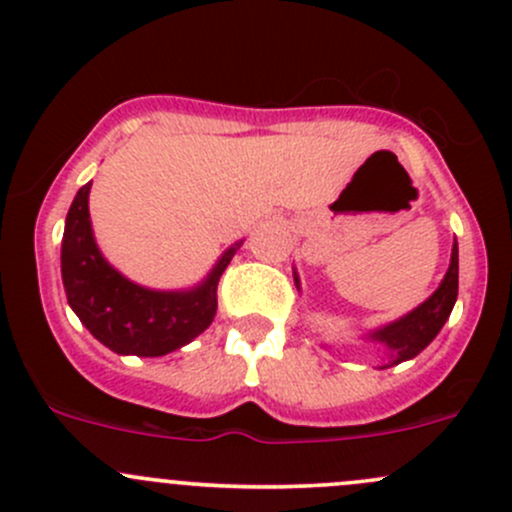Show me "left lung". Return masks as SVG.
Returning <instances> with one entry per match:
<instances>
[{
  "label": "left lung",
  "mask_w": 512,
  "mask_h": 512,
  "mask_svg": "<svg viewBox=\"0 0 512 512\" xmlns=\"http://www.w3.org/2000/svg\"><path fill=\"white\" fill-rule=\"evenodd\" d=\"M294 282H297L299 289L297 274H294ZM456 294H459V245L454 240V247H451V265L446 270L444 279H441L437 292L424 301V304H419L417 309H412L410 314L402 316V319L368 333V338L385 343V348L390 351V360H387V365H383V368H392V365L402 363V360L414 358V355L422 353L437 338L441 326L446 324L451 309H454Z\"/></svg>",
  "instance_id": "8db88e82"
}]
</instances>
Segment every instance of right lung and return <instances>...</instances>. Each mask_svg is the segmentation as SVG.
I'll return each mask as SVG.
<instances>
[{
	"label": "right lung",
	"mask_w": 512,
	"mask_h": 512,
	"mask_svg": "<svg viewBox=\"0 0 512 512\" xmlns=\"http://www.w3.org/2000/svg\"><path fill=\"white\" fill-rule=\"evenodd\" d=\"M88 193L90 184L75 193L63 230L61 274L71 309L102 346L120 355L157 358L191 343L211 326L218 309L220 274L240 242L223 252L198 287L186 292L139 287L122 277L95 245Z\"/></svg>",
	"instance_id": "obj_1"
}]
</instances>
